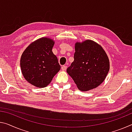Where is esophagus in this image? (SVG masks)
<instances>
[{
  "mask_svg": "<svg viewBox=\"0 0 132 132\" xmlns=\"http://www.w3.org/2000/svg\"><path fill=\"white\" fill-rule=\"evenodd\" d=\"M66 69H67V66H62V70L64 71V70H66Z\"/></svg>",
  "mask_w": 132,
  "mask_h": 132,
  "instance_id": "esophagus-1",
  "label": "esophagus"
}]
</instances>
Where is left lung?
<instances>
[{"label": "left lung", "instance_id": "left-lung-1", "mask_svg": "<svg viewBox=\"0 0 132 132\" xmlns=\"http://www.w3.org/2000/svg\"><path fill=\"white\" fill-rule=\"evenodd\" d=\"M109 60L101 46L91 40L75 43L74 61L67 73L81 91L95 89L105 79L110 69Z\"/></svg>", "mask_w": 132, "mask_h": 132}]
</instances>
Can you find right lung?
Here are the masks:
<instances>
[{
	"instance_id": "right-lung-1",
	"label": "right lung",
	"mask_w": 132,
	"mask_h": 132,
	"mask_svg": "<svg viewBox=\"0 0 132 132\" xmlns=\"http://www.w3.org/2000/svg\"><path fill=\"white\" fill-rule=\"evenodd\" d=\"M55 42L42 37L27 47L20 58L21 71L24 79L37 87H45L60 70V66L52 52Z\"/></svg>"
}]
</instances>
